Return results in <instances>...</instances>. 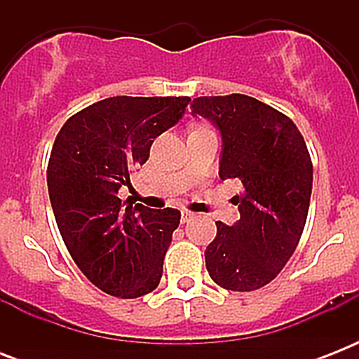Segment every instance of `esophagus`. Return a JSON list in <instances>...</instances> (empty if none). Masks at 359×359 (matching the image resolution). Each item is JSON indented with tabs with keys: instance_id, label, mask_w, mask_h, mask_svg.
Returning <instances> with one entry per match:
<instances>
[{
	"instance_id": "34e87169",
	"label": "esophagus",
	"mask_w": 359,
	"mask_h": 359,
	"mask_svg": "<svg viewBox=\"0 0 359 359\" xmlns=\"http://www.w3.org/2000/svg\"><path fill=\"white\" fill-rule=\"evenodd\" d=\"M191 218H194V212H190V210H180V222H182V224L190 222Z\"/></svg>"
}]
</instances>
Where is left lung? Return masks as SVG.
<instances>
[{
	"mask_svg": "<svg viewBox=\"0 0 359 359\" xmlns=\"http://www.w3.org/2000/svg\"><path fill=\"white\" fill-rule=\"evenodd\" d=\"M191 114L222 134L219 179L242 182L233 197L240 219L216 222L207 270L227 290L261 289L283 270L306 227L313 163L304 135L287 115L245 95L194 98Z\"/></svg>",
	"mask_w": 359,
	"mask_h": 359,
	"instance_id": "left-lung-1",
	"label": "left lung"
}]
</instances>
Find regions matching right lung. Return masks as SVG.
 <instances>
[{"label": "right lung", "instance_id": "right-lung-1", "mask_svg": "<svg viewBox=\"0 0 359 359\" xmlns=\"http://www.w3.org/2000/svg\"><path fill=\"white\" fill-rule=\"evenodd\" d=\"M188 104V97L106 98L72 115L53 141L46 179L59 233L83 276L106 294L140 298L162 279L180 212L123 201L119 190Z\"/></svg>", "mask_w": 359, "mask_h": 359}]
</instances>
